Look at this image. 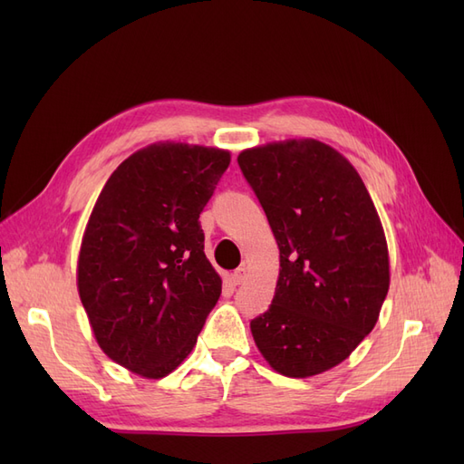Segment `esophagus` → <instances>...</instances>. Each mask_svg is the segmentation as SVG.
<instances>
[{"label":"esophagus","instance_id":"1","mask_svg":"<svg viewBox=\"0 0 464 464\" xmlns=\"http://www.w3.org/2000/svg\"><path fill=\"white\" fill-rule=\"evenodd\" d=\"M246 278H247V269H246V266H237V269L232 275L234 283L236 285H242V283H246Z\"/></svg>","mask_w":464,"mask_h":464}]
</instances>
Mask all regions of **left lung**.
<instances>
[{
    "label": "left lung",
    "mask_w": 464,
    "mask_h": 464,
    "mask_svg": "<svg viewBox=\"0 0 464 464\" xmlns=\"http://www.w3.org/2000/svg\"><path fill=\"white\" fill-rule=\"evenodd\" d=\"M237 164L280 249L275 298L251 319L256 344L286 377L327 372L372 333L389 290L373 201L354 166L314 139L249 149Z\"/></svg>",
    "instance_id": "left-lung-1"
}]
</instances>
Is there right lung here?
Here are the masks:
<instances>
[{
    "label": "right lung",
    "mask_w": 464,
    "mask_h": 464,
    "mask_svg": "<svg viewBox=\"0 0 464 464\" xmlns=\"http://www.w3.org/2000/svg\"><path fill=\"white\" fill-rule=\"evenodd\" d=\"M228 164L227 150L150 145L125 159L98 195L77 286L98 344L120 366L159 379L198 343L222 292L199 215Z\"/></svg>",
    "instance_id": "1"
}]
</instances>
